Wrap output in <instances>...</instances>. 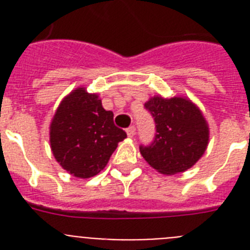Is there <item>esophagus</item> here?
I'll return each instance as SVG.
<instances>
[{"label":"esophagus","instance_id":"esophagus-1","mask_svg":"<svg viewBox=\"0 0 250 250\" xmlns=\"http://www.w3.org/2000/svg\"><path fill=\"white\" fill-rule=\"evenodd\" d=\"M126 132H127V136H129V138H132V136L135 135V126L132 125V126L127 127Z\"/></svg>","mask_w":250,"mask_h":250}]
</instances>
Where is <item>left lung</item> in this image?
I'll return each instance as SVG.
<instances>
[{
    "mask_svg": "<svg viewBox=\"0 0 250 250\" xmlns=\"http://www.w3.org/2000/svg\"><path fill=\"white\" fill-rule=\"evenodd\" d=\"M145 107L156 124L154 143L140 146L147 164L164 175L184 173L195 165L209 144V125L198 105L185 96L155 95Z\"/></svg>",
    "mask_w": 250,
    "mask_h": 250,
    "instance_id": "1",
    "label": "left lung"
}]
</instances>
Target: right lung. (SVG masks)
Segmentation results:
<instances>
[{
	"label": "right lung",
	"instance_id": "add662e5",
	"mask_svg": "<svg viewBox=\"0 0 250 250\" xmlns=\"http://www.w3.org/2000/svg\"><path fill=\"white\" fill-rule=\"evenodd\" d=\"M126 132L114 124L99 94L79 86L67 94L50 124V147L60 167L72 176L98 175Z\"/></svg>",
	"mask_w": 250,
	"mask_h": 250
}]
</instances>
